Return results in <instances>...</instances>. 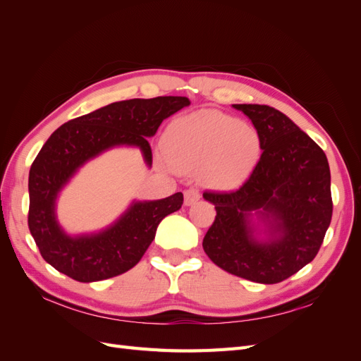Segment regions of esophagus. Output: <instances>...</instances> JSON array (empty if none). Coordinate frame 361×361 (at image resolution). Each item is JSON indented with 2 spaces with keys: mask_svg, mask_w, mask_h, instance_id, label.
I'll return each mask as SVG.
<instances>
[{
  "mask_svg": "<svg viewBox=\"0 0 361 361\" xmlns=\"http://www.w3.org/2000/svg\"><path fill=\"white\" fill-rule=\"evenodd\" d=\"M200 199V194H199V191L195 190V188H188V190H185V204H192V203H195Z\"/></svg>",
  "mask_w": 361,
  "mask_h": 361,
  "instance_id": "1",
  "label": "esophagus"
}]
</instances>
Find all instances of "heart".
<instances>
[{
	"mask_svg": "<svg viewBox=\"0 0 361 361\" xmlns=\"http://www.w3.org/2000/svg\"><path fill=\"white\" fill-rule=\"evenodd\" d=\"M167 157L179 170L204 166L220 185L241 180L260 155L257 129L216 111H200L174 122L164 138Z\"/></svg>",
	"mask_w": 361,
	"mask_h": 361,
	"instance_id": "obj_1",
	"label": "heart"
}]
</instances>
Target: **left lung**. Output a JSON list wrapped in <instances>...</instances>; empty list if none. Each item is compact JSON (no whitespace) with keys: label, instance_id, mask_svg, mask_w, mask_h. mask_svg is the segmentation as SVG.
<instances>
[{"label":"left lung","instance_id":"1","mask_svg":"<svg viewBox=\"0 0 361 361\" xmlns=\"http://www.w3.org/2000/svg\"><path fill=\"white\" fill-rule=\"evenodd\" d=\"M253 122L262 155L235 190L204 191L215 220L203 250L216 267L241 279L274 285L318 255L331 223L330 167L324 150L289 117L268 105H233ZM262 209L279 238L262 245L250 236L245 212Z\"/></svg>","mask_w":361,"mask_h":361}]
</instances>
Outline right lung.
Masks as SVG:
<instances>
[{
    "mask_svg": "<svg viewBox=\"0 0 361 361\" xmlns=\"http://www.w3.org/2000/svg\"><path fill=\"white\" fill-rule=\"evenodd\" d=\"M188 105L182 96L129 99L69 120L54 130L32 161L28 178V228L51 267L76 281L89 283L120 276L138 264L162 218L182 207V192L135 203L111 228L81 238L63 233L54 215V202L76 169L108 147L138 146L150 166L147 137L157 134L164 118Z\"/></svg>",
    "mask_w": 361,
    "mask_h": 361,
    "instance_id": "add662e5",
    "label": "right lung"
}]
</instances>
